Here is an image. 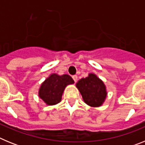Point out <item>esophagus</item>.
<instances>
[{
	"mask_svg": "<svg viewBox=\"0 0 145 145\" xmlns=\"http://www.w3.org/2000/svg\"><path fill=\"white\" fill-rule=\"evenodd\" d=\"M72 79H73L74 81H75V83H76V82H77V80H78V76H77L76 75H72Z\"/></svg>",
	"mask_w": 145,
	"mask_h": 145,
	"instance_id": "1",
	"label": "esophagus"
}]
</instances>
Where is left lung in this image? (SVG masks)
<instances>
[{"instance_id": "8db88e82", "label": "left lung", "mask_w": 145, "mask_h": 145, "mask_svg": "<svg viewBox=\"0 0 145 145\" xmlns=\"http://www.w3.org/2000/svg\"><path fill=\"white\" fill-rule=\"evenodd\" d=\"M84 102L92 107H100L107 96L105 84L94 73H89L88 77L80 79L76 84Z\"/></svg>"}]
</instances>
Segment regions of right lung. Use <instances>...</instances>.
I'll list each match as a JSON object with an SVG mask.
<instances>
[{"label": "right lung", "instance_id": "right-lung-1", "mask_svg": "<svg viewBox=\"0 0 145 145\" xmlns=\"http://www.w3.org/2000/svg\"><path fill=\"white\" fill-rule=\"evenodd\" d=\"M74 84L73 79L67 74L52 73L43 82L38 90V97L46 105H55L61 100L65 88Z\"/></svg>", "mask_w": 145, "mask_h": 145}]
</instances>
